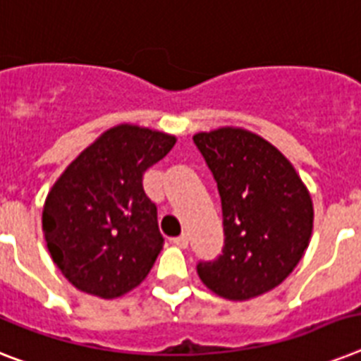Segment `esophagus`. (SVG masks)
<instances>
[{
    "label": "esophagus",
    "mask_w": 361,
    "mask_h": 361,
    "mask_svg": "<svg viewBox=\"0 0 361 361\" xmlns=\"http://www.w3.org/2000/svg\"><path fill=\"white\" fill-rule=\"evenodd\" d=\"M172 243H174L176 247H180V248H185L187 247V237L185 235H180V237H174V239H172Z\"/></svg>",
    "instance_id": "esophagus-1"
}]
</instances>
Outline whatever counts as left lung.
Wrapping results in <instances>:
<instances>
[{"instance_id":"obj_1","label":"left lung","mask_w":361,"mask_h":361,"mask_svg":"<svg viewBox=\"0 0 361 361\" xmlns=\"http://www.w3.org/2000/svg\"><path fill=\"white\" fill-rule=\"evenodd\" d=\"M192 139L215 176L226 235L222 256L198 263V276L228 300L259 297L302 259L313 231L312 195L291 161L257 133L224 126Z\"/></svg>"}]
</instances>
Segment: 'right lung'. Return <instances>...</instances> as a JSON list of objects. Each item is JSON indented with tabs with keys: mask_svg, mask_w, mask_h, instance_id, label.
<instances>
[{
	"mask_svg": "<svg viewBox=\"0 0 361 361\" xmlns=\"http://www.w3.org/2000/svg\"><path fill=\"white\" fill-rule=\"evenodd\" d=\"M174 145L165 131L113 126L51 185L44 237L59 271L79 291L111 300L148 276L165 241L142 176Z\"/></svg>",
	"mask_w": 361,
	"mask_h": 361,
	"instance_id": "right-lung-1",
	"label": "right lung"
}]
</instances>
